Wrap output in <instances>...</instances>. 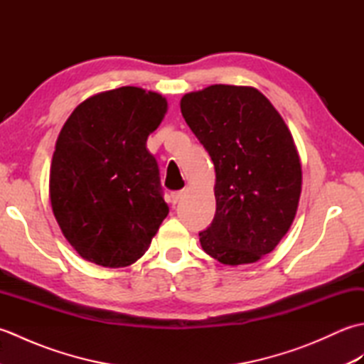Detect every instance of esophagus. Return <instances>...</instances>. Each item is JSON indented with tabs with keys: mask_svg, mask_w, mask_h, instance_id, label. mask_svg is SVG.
I'll return each instance as SVG.
<instances>
[{
	"mask_svg": "<svg viewBox=\"0 0 364 364\" xmlns=\"http://www.w3.org/2000/svg\"><path fill=\"white\" fill-rule=\"evenodd\" d=\"M183 194H184L183 191L172 192V194H170V202H172V205H176L178 202H180V200L183 198Z\"/></svg>",
	"mask_w": 364,
	"mask_h": 364,
	"instance_id": "obj_1",
	"label": "esophagus"
}]
</instances>
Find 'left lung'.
Listing matches in <instances>:
<instances>
[{"label":"left lung","mask_w":364,"mask_h":364,"mask_svg":"<svg viewBox=\"0 0 364 364\" xmlns=\"http://www.w3.org/2000/svg\"><path fill=\"white\" fill-rule=\"evenodd\" d=\"M180 106L215 168V214L198 233L202 249L222 264L257 262L297 213L301 166L291 131L255 87L214 84Z\"/></svg>","instance_id":"left-lung-1"}]
</instances>
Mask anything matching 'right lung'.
<instances>
[{
  "mask_svg": "<svg viewBox=\"0 0 364 364\" xmlns=\"http://www.w3.org/2000/svg\"><path fill=\"white\" fill-rule=\"evenodd\" d=\"M166 112L162 95L125 86L84 100L60 129L50 170L51 208L84 259L133 264L167 218L158 162L146 150Z\"/></svg>",
  "mask_w": 364,
  "mask_h": 364,
  "instance_id": "1",
  "label": "right lung"
}]
</instances>
